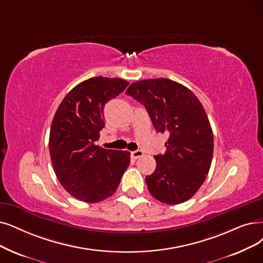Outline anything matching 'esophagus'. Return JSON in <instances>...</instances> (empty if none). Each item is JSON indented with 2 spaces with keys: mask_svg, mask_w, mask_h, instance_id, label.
Returning <instances> with one entry per match:
<instances>
[{
  "mask_svg": "<svg viewBox=\"0 0 263 263\" xmlns=\"http://www.w3.org/2000/svg\"><path fill=\"white\" fill-rule=\"evenodd\" d=\"M130 155H132L133 159L137 160V159H139V157H141V156L143 155V152H142L141 150H136V151H133V152L130 153Z\"/></svg>",
  "mask_w": 263,
  "mask_h": 263,
  "instance_id": "34e87169",
  "label": "esophagus"
}]
</instances>
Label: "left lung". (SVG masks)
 I'll use <instances>...</instances> for the list:
<instances>
[{"label":"left lung","instance_id":"8db88e82","mask_svg":"<svg viewBox=\"0 0 263 263\" xmlns=\"http://www.w3.org/2000/svg\"><path fill=\"white\" fill-rule=\"evenodd\" d=\"M148 111L156 133H167L166 152L155 155L156 168L145 177L149 192L165 204L191 198L211 168L214 134L201 101L181 84L168 79L133 83L126 90Z\"/></svg>","mask_w":263,"mask_h":263}]
</instances>
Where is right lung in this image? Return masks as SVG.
Wrapping results in <instances>:
<instances>
[{"label":"right lung","instance_id":"add662e5","mask_svg":"<svg viewBox=\"0 0 263 263\" xmlns=\"http://www.w3.org/2000/svg\"><path fill=\"white\" fill-rule=\"evenodd\" d=\"M128 84L103 77L84 81L67 93L52 119L48 142L52 168L65 190L80 201L98 203L110 197L130 163L128 151L95 144L104 127V106Z\"/></svg>","mask_w":263,"mask_h":263}]
</instances>
